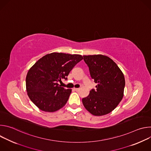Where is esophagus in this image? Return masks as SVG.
Here are the masks:
<instances>
[{"mask_svg":"<svg viewBox=\"0 0 151 151\" xmlns=\"http://www.w3.org/2000/svg\"><path fill=\"white\" fill-rule=\"evenodd\" d=\"M79 90H80V88H73V90H75L76 91H78Z\"/></svg>","mask_w":151,"mask_h":151,"instance_id":"esophagus-1","label":"esophagus"}]
</instances>
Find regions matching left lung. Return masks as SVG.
I'll return each mask as SVG.
<instances>
[{
    "mask_svg": "<svg viewBox=\"0 0 151 151\" xmlns=\"http://www.w3.org/2000/svg\"><path fill=\"white\" fill-rule=\"evenodd\" d=\"M83 60L89 68L90 73L96 90L83 98L82 103L90 113L102 116L112 112L124 96L125 78L117 64L103 55H83Z\"/></svg>",
    "mask_w": 151,
    "mask_h": 151,
    "instance_id": "8db88e82",
    "label": "left lung"
}]
</instances>
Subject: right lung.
<instances>
[{"label":"right lung","mask_w":151,"mask_h":151,"mask_svg":"<svg viewBox=\"0 0 151 151\" xmlns=\"http://www.w3.org/2000/svg\"><path fill=\"white\" fill-rule=\"evenodd\" d=\"M83 57L78 54L52 52L40 58L29 69L26 90L31 101L40 110L53 112L65 105L72 92L58 83L67 76Z\"/></svg>","instance_id":"1"}]
</instances>
